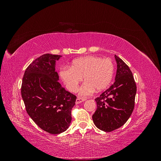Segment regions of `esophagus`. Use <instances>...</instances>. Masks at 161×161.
<instances>
[{
  "label": "esophagus",
  "instance_id": "obj_1",
  "mask_svg": "<svg viewBox=\"0 0 161 161\" xmlns=\"http://www.w3.org/2000/svg\"><path fill=\"white\" fill-rule=\"evenodd\" d=\"M86 99H83V98H80V97H77V99H76V104H79L82 102L85 101Z\"/></svg>",
  "mask_w": 161,
  "mask_h": 161
}]
</instances>
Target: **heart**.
Wrapping results in <instances>:
<instances>
[{"label":"heart","mask_w":161,"mask_h":161,"mask_svg":"<svg viewBox=\"0 0 161 161\" xmlns=\"http://www.w3.org/2000/svg\"><path fill=\"white\" fill-rule=\"evenodd\" d=\"M114 64L110 58L87 56L73 60L70 67L64 66L60 71V76L70 92L77 90L78 85L83 78L85 82L80 88L81 96H88L95 91L108 88L113 79Z\"/></svg>","instance_id":"b5f03b06"}]
</instances>
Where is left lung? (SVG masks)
Returning a JSON list of instances; mask_svg holds the SVG:
<instances>
[{
	"label": "left lung",
	"mask_w": 161,
	"mask_h": 161,
	"mask_svg": "<svg viewBox=\"0 0 161 161\" xmlns=\"http://www.w3.org/2000/svg\"><path fill=\"white\" fill-rule=\"evenodd\" d=\"M117 72L114 83L95 99L97 108L92 115L96 127L111 131L128 121L134 108L136 85L132 72L125 63L115 55Z\"/></svg>",
	"instance_id": "8db88e82"
}]
</instances>
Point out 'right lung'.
Here are the masks:
<instances>
[{
  "label": "right lung",
  "mask_w": 161,
  "mask_h": 161,
  "mask_svg": "<svg viewBox=\"0 0 161 161\" xmlns=\"http://www.w3.org/2000/svg\"><path fill=\"white\" fill-rule=\"evenodd\" d=\"M60 55L46 53L30 64L22 80L21 96L28 115L39 127L52 134L66 131L76 97L61 86L56 72Z\"/></svg>",
  "instance_id": "1"
}]
</instances>
